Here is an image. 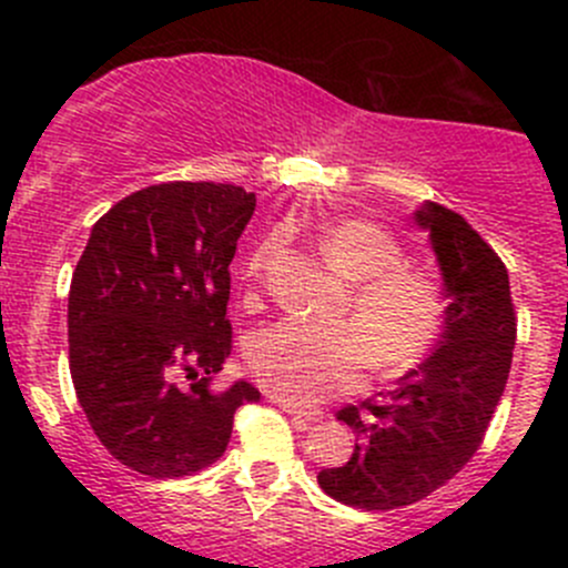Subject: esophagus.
<instances>
[{"label":"esophagus","mask_w":568,"mask_h":568,"mask_svg":"<svg viewBox=\"0 0 568 568\" xmlns=\"http://www.w3.org/2000/svg\"><path fill=\"white\" fill-rule=\"evenodd\" d=\"M280 404V409L285 412V415L291 417V423H294L296 428H307V426H313V423H318L321 417V412H311V409H302V406H294V404H288V400H277Z\"/></svg>","instance_id":"esophagus-1"}]
</instances>
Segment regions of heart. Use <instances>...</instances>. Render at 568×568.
<instances>
[{
    "label": "heart",
    "instance_id": "1",
    "mask_svg": "<svg viewBox=\"0 0 568 568\" xmlns=\"http://www.w3.org/2000/svg\"><path fill=\"white\" fill-rule=\"evenodd\" d=\"M272 244L250 255L257 277ZM321 252L352 283L343 307L352 324L285 318L255 332L247 368L257 385L288 404H318L354 390L368 359L376 374L395 376L437 343L445 324V291L437 277L400 266L404 250L387 227L371 220H341L321 233Z\"/></svg>",
    "mask_w": 568,
    "mask_h": 568
}]
</instances>
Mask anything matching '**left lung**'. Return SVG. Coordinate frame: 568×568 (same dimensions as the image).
<instances>
[{"mask_svg":"<svg viewBox=\"0 0 568 568\" xmlns=\"http://www.w3.org/2000/svg\"><path fill=\"white\" fill-rule=\"evenodd\" d=\"M415 222L428 231L450 302L443 335L395 390L337 412L359 443L343 467L318 473L326 495L365 511L412 506L473 459L506 390L517 341L511 285L497 252L439 203H423Z\"/></svg>","mask_w":568,"mask_h":568,"instance_id":"obj_1","label":"left lung"}]
</instances>
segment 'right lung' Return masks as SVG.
I'll list each match as a JSON object with an SVG mask.
<instances>
[{
	"label": "right lung",
	"mask_w": 568,
	"mask_h": 568,
	"mask_svg": "<svg viewBox=\"0 0 568 568\" xmlns=\"http://www.w3.org/2000/svg\"><path fill=\"white\" fill-rule=\"evenodd\" d=\"M255 211L233 183L140 189L93 225L68 294V363L95 437L120 464L181 478L225 454L261 393L214 390L231 354V266Z\"/></svg>",
	"instance_id": "right-lung-1"
}]
</instances>
